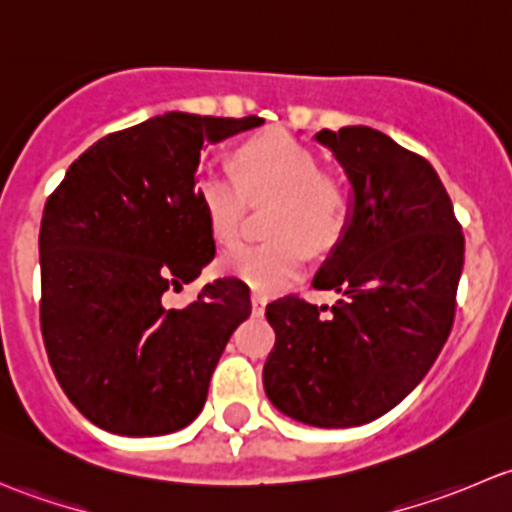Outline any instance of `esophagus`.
<instances>
[{
  "label": "esophagus",
  "instance_id": "esophagus-1",
  "mask_svg": "<svg viewBox=\"0 0 512 512\" xmlns=\"http://www.w3.org/2000/svg\"><path fill=\"white\" fill-rule=\"evenodd\" d=\"M250 302H252V312H255V314L265 312V304H267L265 294H262V292H252L250 294Z\"/></svg>",
  "mask_w": 512,
  "mask_h": 512
}]
</instances>
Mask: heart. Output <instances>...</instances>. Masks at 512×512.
I'll return each instance as SVG.
<instances>
[{"label": "heart", "instance_id": "1", "mask_svg": "<svg viewBox=\"0 0 512 512\" xmlns=\"http://www.w3.org/2000/svg\"><path fill=\"white\" fill-rule=\"evenodd\" d=\"M235 165L240 180L205 168L195 183L215 240L230 242L237 235L245 193L252 200H275L267 218V235L272 237L257 245L237 242L227 247L220 255V270L257 292H277L302 272V244L312 252L337 245L349 220L347 190L332 175L319 173V158L287 133H265L242 143Z\"/></svg>", "mask_w": 512, "mask_h": 512}]
</instances>
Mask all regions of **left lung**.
Returning <instances> with one entry per match:
<instances>
[{"instance_id":"left-lung-1","label":"left lung","mask_w":512,"mask_h":512,"mask_svg":"<svg viewBox=\"0 0 512 512\" xmlns=\"http://www.w3.org/2000/svg\"><path fill=\"white\" fill-rule=\"evenodd\" d=\"M352 188L349 220L314 275L332 309L267 304L275 349L262 369L277 411L317 428L384 416L421 384L456 314L463 235L426 158L369 126L319 131Z\"/></svg>"}]
</instances>
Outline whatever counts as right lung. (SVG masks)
<instances>
[{
  "label": "right lung",
  "mask_w": 512,
  "mask_h": 512,
  "mask_svg": "<svg viewBox=\"0 0 512 512\" xmlns=\"http://www.w3.org/2000/svg\"><path fill=\"white\" fill-rule=\"evenodd\" d=\"M265 123L170 111L101 138L46 200L41 334L56 381L91 423L165 436L195 421L250 289L223 277L183 309L168 289L200 277L215 240L195 193L205 143Z\"/></svg>",
  "instance_id": "1"
}]
</instances>
